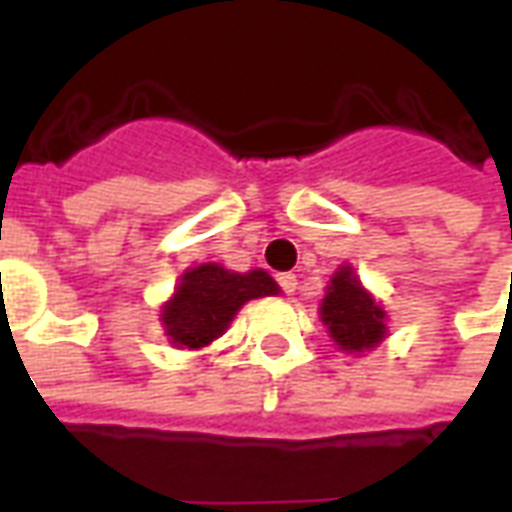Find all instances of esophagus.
<instances>
[{"instance_id":"1","label":"esophagus","mask_w":512,"mask_h":512,"mask_svg":"<svg viewBox=\"0 0 512 512\" xmlns=\"http://www.w3.org/2000/svg\"><path fill=\"white\" fill-rule=\"evenodd\" d=\"M277 282H279V288L285 290V293H293V290L299 288V279H296V274H279Z\"/></svg>"}]
</instances>
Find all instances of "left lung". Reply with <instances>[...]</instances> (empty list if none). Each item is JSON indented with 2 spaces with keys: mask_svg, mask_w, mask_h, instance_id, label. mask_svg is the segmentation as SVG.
Returning <instances> with one entry per match:
<instances>
[{
  "mask_svg": "<svg viewBox=\"0 0 512 512\" xmlns=\"http://www.w3.org/2000/svg\"><path fill=\"white\" fill-rule=\"evenodd\" d=\"M321 321L340 351L362 354L386 337V312L354 274V268H337L332 285L321 301Z\"/></svg>",
  "mask_w": 512,
  "mask_h": 512,
  "instance_id": "8db88e82",
  "label": "left lung"
}]
</instances>
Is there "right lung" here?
Returning <instances> with one entry per match:
<instances>
[{
    "label": "right lung",
    "instance_id": "add662e5",
    "mask_svg": "<svg viewBox=\"0 0 512 512\" xmlns=\"http://www.w3.org/2000/svg\"><path fill=\"white\" fill-rule=\"evenodd\" d=\"M279 285L268 271H227L219 263H202L180 277L172 299L161 307L164 334L175 348H205L227 332L246 301L277 296Z\"/></svg>",
    "mask_w": 512,
    "mask_h": 512
}]
</instances>
